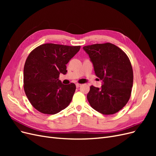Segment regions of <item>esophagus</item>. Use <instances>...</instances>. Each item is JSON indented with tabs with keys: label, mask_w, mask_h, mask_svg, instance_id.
Masks as SVG:
<instances>
[{
	"label": "esophagus",
	"mask_w": 156,
	"mask_h": 156,
	"mask_svg": "<svg viewBox=\"0 0 156 156\" xmlns=\"http://www.w3.org/2000/svg\"><path fill=\"white\" fill-rule=\"evenodd\" d=\"M81 86V84H79V83H77V84H76V87H77V88H79Z\"/></svg>",
	"instance_id": "esophagus-1"
}]
</instances>
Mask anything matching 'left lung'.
<instances>
[{"label": "left lung", "mask_w": 156, "mask_h": 156, "mask_svg": "<svg viewBox=\"0 0 156 156\" xmlns=\"http://www.w3.org/2000/svg\"><path fill=\"white\" fill-rule=\"evenodd\" d=\"M93 64L101 88L90 87L87 99L90 106L103 115H113L129 101L133 87V69L124 52L110 43L83 47Z\"/></svg>", "instance_id": "left-lung-1"}]
</instances>
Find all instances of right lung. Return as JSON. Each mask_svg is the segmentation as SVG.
I'll return each mask as SVG.
<instances>
[{
    "label": "right lung",
    "instance_id": "add662e5",
    "mask_svg": "<svg viewBox=\"0 0 156 156\" xmlns=\"http://www.w3.org/2000/svg\"><path fill=\"white\" fill-rule=\"evenodd\" d=\"M80 48L81 46L45 44L29 54L24 67V90L36 110L55 115L69 105L76 87L74 83L62 84L59 75L66 74V64Z\"/></svg>",
    "mask_w": 156,
    "mask_h": 156
}]
</instances>
